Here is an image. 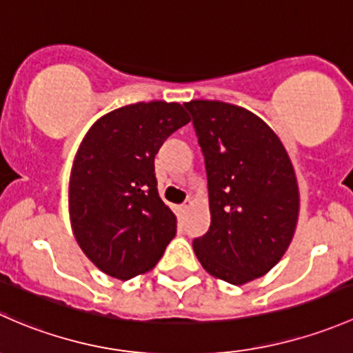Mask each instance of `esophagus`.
Here are the masks:
<instances>
[{
  "mask_svg": "<svg viewBox=\"0 0 353 353\" xmlns=\"http://www.w3.org/2000/svg\"><path fill=\"white\" fill-rule=\"evenodd\" d=\"M188 209H190V203H183V205H180V207H178V210H180L181 214H185V212H187Z\"/></svg>",
  "mask_w": 353,
  "mask_h": 353,
  "instance_id": "1",
  "label": "esophagus"
}]
</instances>
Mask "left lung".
Wrapping results in <instances>:
<instances>
[{"instance_id":"left-lung-1","label":"left lung","mask_w":353,"mask_h":353,"mask_svg":"<svg viewBox=\"0 0 353 353\" xmlns=\"http://www.w3.org/2000/svg\"><path fill=\"white\" fill-rule=\"evenodd\" d=\"M203 154L210 226L194 252L214 277L243 285L274 268L299 214L296 173L277 134L238 105L183 103Z\"/></svg>"}]
</instances>
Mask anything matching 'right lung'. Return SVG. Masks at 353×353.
Wrapping results in <instances>:
<instances>
[{
  "mask_svg": "<svg viewBox=\"0 0 353 353\" xmlns=\"http://www.w3.org/2000/svg\"><path fill=\"white\" fill-rule=\"evenodd\" d=\"M180 103L125 105L86 132L69 178V217L86 256L129 281L150 272L176 234V217L159 199L154 156L188 123Z\"/></svg>",
  "mask_w": 353,
  "mask_h": 353,
  "instance_id": "add662e5",
  "label": "right lung"
}]
</instances>
